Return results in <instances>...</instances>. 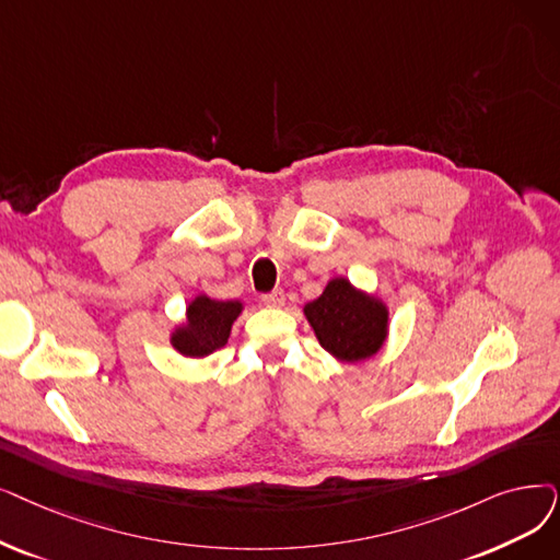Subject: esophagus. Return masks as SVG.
Wrapping results in <instances>:
<instances>
[{
    "label": "esophagus",
    "mask_w": 560,
    "mask_h": 560,
    "mask_svg": "<svg viewBox=\"0 0 560 560\" xmlns=\"http://www.w3.org/2000/svg\"><path fill=\"white\" fill-rule=\"evenodd\" d=\"M262 304L270 306V308H281L285 304V293H283V290H272V293L262 295Z\"/></svg>",
    "instance_id": "34e87169"
}]
</instances>
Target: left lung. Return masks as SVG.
Wrapping results in <instances>:
<instances>
[{"instance_id":"obj_1","label":"left lung","mask_w":560,"mask_h":560,"mask_svg":"<svg viewBox=\"0 0 560 560\" xmlns=\"http://www.w3.org/2000/svg\"><path fill=\"white\" fill-rule=\"evenodd\" d=\"M304 315L320 346L338 361H363L380 352L388 334V308L382 300L336 277L323 295L304 306Z\"/></svg>"}]
</instances>
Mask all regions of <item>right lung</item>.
<instances>
[{"mask_svg":"<svg viewBox=\"0 0 560 560\" xmlns=\"http://www.w3.org/2000/svg\"><path fill=\"white\" fill-rule=\"evenodd\" d=\"M242 313V302L237 300H210L208 295L194 298L187 304L185 325L176 327L172 334V346L183 357H208L214 350L226 346L231 327Z\"/></svg>","mask_w":560,"mask_h":560,"instance_id":"right-lung-1","label":"right lung"}]
</instances>
